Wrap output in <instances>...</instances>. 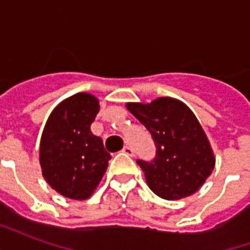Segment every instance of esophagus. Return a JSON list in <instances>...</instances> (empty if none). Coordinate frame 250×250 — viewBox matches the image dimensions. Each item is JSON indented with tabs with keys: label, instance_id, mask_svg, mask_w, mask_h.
Wrapping results in <instances>:
<instances>
[{
	"label": "esophagus",
	"instance_id": "1",
	"mask_svg": "<svg viewBox=\"0 0 250 250\" xmlns=\"http://www.w3.org/2000/svg\"><path fill=\"white\" fill-rule=\"evenodd\" d=\"M122 151L125 152V154H127V155H130V157H134V148L131 146H125Z\"/></svg>",
	"mask_w": 250,
	"mask_h": 250
}]
</instances>
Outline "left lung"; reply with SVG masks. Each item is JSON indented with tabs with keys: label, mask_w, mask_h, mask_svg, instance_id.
<instances>
[{
	"label": "left lung",
	"mask_w": 250,
	"mask_h": 250,
	"mask_svg": "<svg viewBox=\"0 0 250 250\" xmlns=\"http://www.w3.org/2000/svg\"><path fill=\"white\" fill-rule=\"evenodd\" d=\"M127 109L150 131L157 147L151 162L136 161L158 197L168 201L188 197L208 179L215 165L209 139L193 111L177 99L127 103Z\"/></svg>",
	"instance_id": "1"
}]
</instances>
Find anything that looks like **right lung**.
Listing matches in <instances>:
<instances>
[{
    "label": "right lung",
    "instance_id": "1",
    "mask_svg": "<svg viewBox=\"0 0 250 250\" xmlns=\"http://www.w3.org/2000/svg\"><path fill=\"white\" fill-rule=\"evenodd\" d=\"M99 108L93 95L75 93L52 111L42 131V175L52 188L66 198H89L108 166L111 155L102 138L91 132Z\"/></svg>",
    "mask_w": 250,
    "mask_h": 250
}]
</instances>
